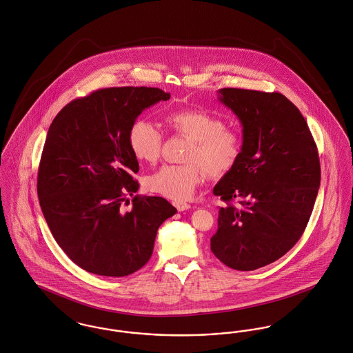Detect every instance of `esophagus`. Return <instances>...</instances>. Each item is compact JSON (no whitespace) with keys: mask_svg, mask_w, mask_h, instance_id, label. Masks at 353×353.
I'll return each mask as SVG.
<instances>
[{"mask_svg":"<svg viewBox=\"0 0 353 353\" xmlns=\"http://www.w3.org/2000/svg\"><path fill=\"white\" fill-rule=\"evenodd\" d=\"M173 205L176 207V209H177L179 212H184V210H188V209L190 208L189 204H187V203H183V201H174V203H173Z\"/></svg>","mask_w":353,"mask_h":353,"instance_id":"1","label":"esophagus"}]
</instances>
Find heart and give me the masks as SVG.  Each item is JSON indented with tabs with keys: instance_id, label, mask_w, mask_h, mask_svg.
<instances>
[{
	"instance_id": "1",
	"label": "heart",
	"mask_w": 353,
	"mask_h": 353,
	"mask_svg": "<svg viewBox=\"0 0 353 353\" xmlns=\"http://www.w3.org/2000/svg\"><path fill=\"white\" fill-rule=\"evenodd\" d=\"M166 123L176 133L190 139L184 156L187 164H168L149 174L145 185L150 192L184 201L204 181L205 173L217 177L236 165L243 148L241 136L221 119L200 109H184L169 113ZM129 146L137 160L153 164L161 154L163 133L153 123L139 120L130 126Z\"/></svg>"
}]
</instances>
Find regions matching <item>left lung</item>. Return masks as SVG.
Returning <instances> with one entry per match:
<instances>
[{
	"mask_svg": "<svg viewBox=\"0 0 353 353\" xmlns=\"http://www.w3.org/2000/svg\"><path fill=\"white\" fill-rule=\"evenodd\" d=\"M219 94L243 125V148L213 188L227 205L219 209L210 250L232 270H254L279 260L304 233L320 187L317 146L281 93L224 88Z\"/></svg>",
	"mask_w": 353,
	"mask_h": 353,
	"instance_id": "8db88e82",
	"label": "left lung"
}]
</instances>
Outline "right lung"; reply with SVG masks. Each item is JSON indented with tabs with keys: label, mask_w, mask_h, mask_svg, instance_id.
<instances>
[{
	"label": "right lung",
	"mask_w": 353,
	"mask_h": 353,
	"mask_svg": "<svg viewBox=\"0 0 353 353\" xmlns=\"http://www.w3.org/2000/svg\"><path fill=\"white\" fill-rule=\"evenodd\" d=\"M159 88H106L65 105L49 126L37 193L54 240L80 268L123 277L149 261L157 229L177 209L139 190L129 130L141 112L166 101Z\"/></svg>",
	"instance_id": "right-lung-1"
}]
</instances>
